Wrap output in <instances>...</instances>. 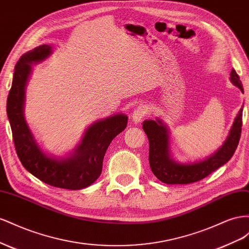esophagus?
Segmentation results:
<instances>
[{
    "mask_svg": "<svg viewBox=\"0 0 249 249\" xmlns=\"http://www.w3.org/2000/svg\"><path fill=\"white\" fill-rule=\"evenodd\" d=\"M148 113V107L146 105H140L138 107L133 110L132 112V121L134 123H139L141 122L143 118Z\"/></svg>",
    "mask_w": 249,
    "mask_h": 249,
    "instance_id": "1",
    "label": "esophagus"
}]
</instances>
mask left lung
<instances>
[{
  "mask_svg": "<svg viewBox=\"0 0 249 249\" xmlns=\"http://www.w3.org/2000/svg\"><path fill=\"white\" fill-rule=\"evenodd\" d=\"M231 81L243 91V87L235 70L231 72ZM243 106L237 117L226 140L218 150L202 160L180 162L173 159L170 148V130L160 118L145 120L143 129L149 140V164L152 173L161 182L167 184H188L203 179L215 170L229 161L236 151L241 137Z\"/></svg>",
  "mask_w": 249,
  "mask_h": 249,
  "instance_id": "8db88e82",
  "label": "left lung"
}]
</instances>
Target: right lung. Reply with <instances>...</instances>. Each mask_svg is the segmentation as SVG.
<instances>
[{"label": "right lung", "mask_w": 249, "mask_h": 249, "mask_svg": "<svg viewBox=\"0 0 249 249\" xmlns=\"http://www.w3.org/2000/svg\"><path fill=\"white\" fill-rule=\"evenodd\" d=\"M53 53L51 45H41L25 53L14 69L12 85L7 98V116L18 159L28 172L50 186L81 190L95 182L102 172L106 150L127 126L125 113L97 120L85 129L82 139L65 156L47 153L35 140L25 119L26 87L32 66Z\"/></svg>", "instance_id": "add662e5"}]
</instances>
